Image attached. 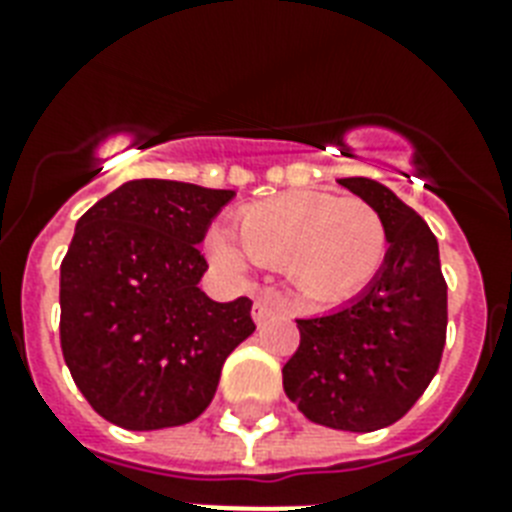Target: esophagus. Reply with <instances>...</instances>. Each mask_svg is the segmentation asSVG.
Instances as JSON below:
<instances>
[{
    "instance_id": "1",
    "label": "esophagus",
    "mask_w": 512,
    "mask_h": 512,
    "mask_svg": "<svg viewBox=\"0 0 512 512\" xmlns=\"http://www.w3.org/2000/svg\"><path fill=\"white\" fill-rule=\"evenodd\" d=\"M252 316H255L257 324H263V321H268L276 316V305H273L268 297H260V300L255 303V311H252Z\"/></svg>"
}]
</instances>
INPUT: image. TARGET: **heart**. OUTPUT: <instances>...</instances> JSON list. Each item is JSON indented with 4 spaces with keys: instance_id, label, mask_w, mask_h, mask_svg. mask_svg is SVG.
Instances as JSON below:
<instances>
[{
    "instance_id": "heart-1",
    "label": "heart",
    "mask_w": 512,
    "mask_h": 512,
    "mask_svg": "<svg viewBox=\"0 0 512 512\" xmlns=\"http://www.w3.org/2000/svg\"><path fill=\"white\" fill-rule=\"evenodd\" d=\"M239 241L228 231L209 236V252L228 271H244L249 257L281 268L305 303H345L364 292L388 257V228L364 199L292 191L249 204L239 215Z\"/></svg>"
}]
</instances>
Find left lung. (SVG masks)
Returning a JSON list of instances; mask_svg holds the SVG:
<instances>
[{
    "label": "left lung",
    "mask_w": 512,
    "mask_h": 512,
    "mask_svg": "<svg viewBox=\"0 0 512 512\" xmlns=\"http://www.w3.org/2000/svg\"><path fill=\"white\" fill-rule=\"evenodd\" d=\"M340 185L369 201L388 228L377 279L340 311L297 319L300 348L284 390L316 425L372 433L404 417L436 377L446 342V281L428 223L369 177Z\"/></svg>",
    "instance_id": "8db88e82"
}]
</instances>
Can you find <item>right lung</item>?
Returning <instances> with one entry per match:
<instances>
[{
  "label": "right lung",
  "mask_w": 512,
  "mask_h": 512,
  "mask_svg": "<svg viewBox=\"0 0 512 512\" xmlns=\"http://www.w3.org/2000/svg\"><path fill=\"white\" fill-rule=\"evenodd\" d=\"M233 191L130 180L76 223L60 263V348L76 388L127 430L196 420L225 358L255 332L252 300L215 303L199 289L196 244Z\"/></svg>",
  "instance_id": "right-lung-1"
}]
</instances>
